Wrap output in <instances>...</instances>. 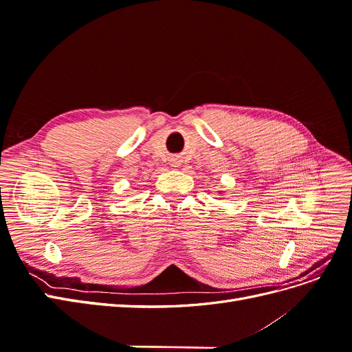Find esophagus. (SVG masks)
I'll use <instances>...</instances> for the list:
<instances>
[{
    "label": "esophagus",
    "instance_id": "1",
    "mask_svg": "<svg viewBox=\"0 0 352 352\" xmlns=\"http://www.w3.org/2000/svg\"><path fill=\"white\" fill-rule=\"evenodd\" d=\"M170 162H172V166H173V167H177V166L180 164L177 158H172V160H170Z\"/></svg>",
    "mask_w": 352,
    "mask_h": 352
}]
</instances>
